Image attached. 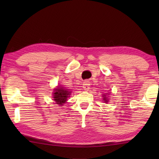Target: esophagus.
Instances as JSON below:
<instances>
[{
  "label": "esophagus",
  "mask_w": 159,
  "mask_h": 159,
  "mask_svg": "<svg viewBox=\"0 0 159 159\" xmlns=\"http://www.w3.org/2000/svg\"><path fill=\"white\" fill-rule=\"evenodd\" d=\"M89 87H90V83L89 81H86L83 82V88L84 89V90L85 91H88L89 89Z\"/></svg>",
  "instance_id": "34e87169"
}]
</instances>
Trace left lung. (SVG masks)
Segmentation results:
<instances>
[{
    "label": "left lung",
    "mask_w": 159,
    "mask_h": 159,
    "mask_svg": "<svg viewBox=\"0 0 159 159\" xmlns=\"http://www.w3.org/2000/svg\"><path fill=\"white\" fill-rule=\"evenodd\" d=\"M109 93H107V94ZM107 94L106 93V94H103V101L104 102H105L106 103H107L108 102H109V98H108L107 97ZM108 95H109V94H108Z\"/></svg>",
    "instance_id": "left-lung-1"
}]
</instances>
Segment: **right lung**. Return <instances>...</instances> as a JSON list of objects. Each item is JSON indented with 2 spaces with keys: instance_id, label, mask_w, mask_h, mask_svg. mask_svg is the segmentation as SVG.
<instances>
[{
  "instance_id": "obj_1",
  "label": "right lung",
  "mask_w": 159,
  "mask_h": 159,
  "mask_svg": "<svg viewBox=\"0 0 159 159\" xmlns=\"http://www.w3.org/2000/svg\"><path fill=\"white\" fill-rule=\"evenodd\" d=\"M70 91L66 89L62 86H57V87L54 89L53 92V100L57 104H59V106L63 105L64 103H66L67 100V98L71 95Z\"/></svg>"
}]
</instances>
